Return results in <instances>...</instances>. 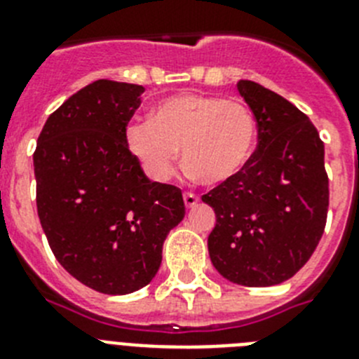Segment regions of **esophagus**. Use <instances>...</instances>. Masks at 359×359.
<instances>
[{
	"instance_id": "esophagus-1",
	"label": "esophagus",
	"mask_w": 359,
	"mask_h": 359,
	"mask_svg": "<svg viewBox=\"0 0 359 359\" xmlns=\"http://www.w3.org/2000/svg\"><path fill=\"white\" fill-rule=\"evenodd\" d=\"M183 201H185V207H194L196 203L199 201V196H196L194 192H185L183 194Z\"/></svg>"
}]
</instances>
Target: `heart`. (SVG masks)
Segmentation results:
<instances>
[{"label": "heart", "instance_id": "obj_1", "mask_svg": "<svg viewBox=\"0 0 359 359\" xmlns=\"http://www.w3.org/2000/svg\"><path fill=\"white\" fill-rule=\"evenodd\" d=\"M126 144L142 170L165 182L176 165L177 149L192 176L221 185L248 163L257 144V120L241 100L203 93L167 97L152 107L149 120H131Z\"/></svg>", "mask_w": 359, "mask_h": 359}]
</instances>
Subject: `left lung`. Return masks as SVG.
<instances>
[{
	"instance_id": "8db88e82",
	"label": "left lung",
	"mask_w": 359,
	"mask_h": 359,
	"mask_svg": "<svg viewBox=\"0 0 359 359\" xmlns=\"http://www.w3.org/2000/svg\"><path fill=\"white\" fill-rule=\"evenodd\" d=\"M237 90L259 145L239 174L201 196L215 212L210 261L241 286H275L302 268L322 239L329 208L323 142L306 113L252 81Z\"/></svg>"
}]
</instances>
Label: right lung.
<instances>
[{"label":"right lung","mask_w":359,"mask_h":359,"mask_svg":"<svg viewBox=\"0 0 359 359\" xmlns=\"http://www.w3.org/2000/svg\"><path fill=\"white\" fill-rule=\"evenodd\" d=\"M144 86L100 79L44 123L34 152L36 201L53 255L106 294L147 286L185 215L182 190L151 182L126 144Z\"/></svg>","instance_id":"obj_1"}]
</instances>
